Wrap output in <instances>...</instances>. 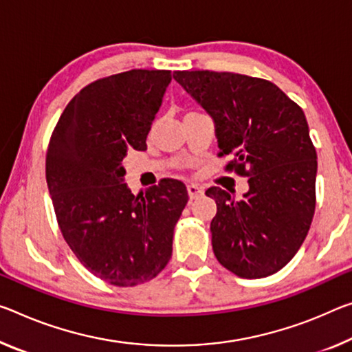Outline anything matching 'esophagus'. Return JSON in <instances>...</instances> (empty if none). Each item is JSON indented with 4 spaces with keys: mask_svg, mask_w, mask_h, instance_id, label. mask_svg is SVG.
I'll use <instances>...</instances> for the list:
<instances>
[{
    "mask_svg": "<svg viewBox=\"0 0 352 352\" xmlns=\"http://www.w3.org/2000/svg\"><path fill=\"white\" fill-rule=\"evenodd\" d=\"M188 194H189V199H197L200 194H202V188L197 186V185H188Z\"/></svg>",
    "mask_w": 352,
    "mask_h": 352,
    "instance_id": "34e87169",
    "label": "esophagus"
}]
</instances>
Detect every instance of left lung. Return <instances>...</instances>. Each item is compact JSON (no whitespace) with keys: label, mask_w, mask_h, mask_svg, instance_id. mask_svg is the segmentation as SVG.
Here are the masks:
<instances>
[{"label":"left lung","mask_w":352,"mask_h":352,"mask_svg":"<svg viewBox=\"0 0 352 352\" xmlns=\"http://www.w3.org/2000/svg\"><path fill=\"white\" fill-rule=\"evenodd\" d=\"M174 80L214 122L227 169L249 177L236 200L211 186L217 213L211 243L219 263L244 278L282 270L309 232L315 213L316 152L304 111L271 81L230 72H174Z\"/></svg>","instance_id":"8db88e82"}]
</instances>
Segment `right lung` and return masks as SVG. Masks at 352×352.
Returning a JSON list of instances; mask_svg holds the SVG:
<instances>
[{"label": "right lung", "instance_id": "1", "mask_svg": "<svg viewBox=\"0 0 352 352\" xmlns=\"http://www.w3.org/2000/svg\"><path fill=\"white\" fill-rule=\"evenodd\" d=\"M172 76L130 70L86 86L65 106L47 152V183L67 244L94 276L135 287L160 274L172 255L186 186L164 178L133 196L128 150L147 135Z\"/></svg>", "mask_w": 352, "mask_h": 352}]
</instances>
